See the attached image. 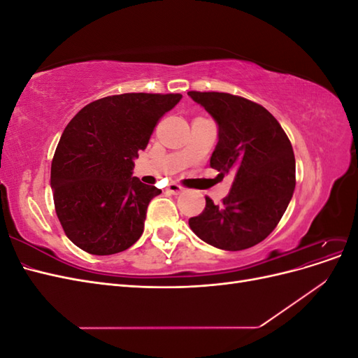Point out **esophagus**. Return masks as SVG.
Instances as JSON below:
<instances>
[{
  "instance_id": "esophagus-1",
  "label": "esophagus",
  "mask_w": 358,
  "mask_h": 358,
  "mask_svg": "<svg viewBox=\"0 0 358 358\" xmlns=\"http://www.w3.org/2000/svg\"><path fill=\"white\" fill-rule=\"evenodd\" d=\"M167 191L171 192V194H179V192L183 191V187H180L179 183H176V182H171V183H169Z\"/></svg>"
}]
</instances>
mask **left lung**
<instances>
[{"instance_id": "left-lung-1", "label": "left lung", "mask_w": 358, "mask_h": 358, "mask_svg": "<svg viewBox=\"0 0 358 358\" xmlns=\"http://www.w3.org/2000/svg\"><path fill=\"white\" fill-rule=\"evenodd\" d=\"M218 124V145L210 157L221 178L233 185L221 204L206 197V208L189 218L201 241L225 251L251 248L272 233L296 188V159L288 136L262 104L227 92L189 91Z\"/></svg>"}]
</instances>
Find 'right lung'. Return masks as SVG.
I'll list each match as a JSON object with an SVG mask.
<instances>
[{"instance_id":"obj_1","label":"right lung","mask_w":358,"mask_h":358,"mask_svg":"<svg viewBox=\"0 0 358 358\" xmlns=\"http://www.w3.org/2000/svg\"><path fill=\"white\" fill-rule=\"evenodd\" d=\"M180 94L128 92L85 106L64 129L52 159L55 212L85 252L112 255L143 233L148 206L161 189L133 178V159Z\"/></svg>"}]
</instances>
